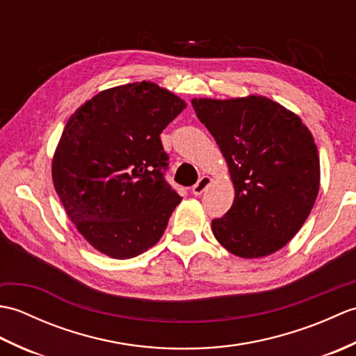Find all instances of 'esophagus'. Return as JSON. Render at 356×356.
I'll return each instance as SVG.
<instances>
[{
  "instance_id": "obj_1",
  "label": "esophagus",
  "mask_w": 356,
  "mask_h": 356,
  "mask_svg": "<svg viewBox=\"0 0 356 356\" xmlns=\"http://www.w3.org/2000/svg\"><path fill=\"white\" fill-rule=\"evenodd\" d=\"M211 182H213V179H211L209 176H202L199 179V182L193 186V194L194 195H200L211 185Z\"/></svg>"
}]
</instances>
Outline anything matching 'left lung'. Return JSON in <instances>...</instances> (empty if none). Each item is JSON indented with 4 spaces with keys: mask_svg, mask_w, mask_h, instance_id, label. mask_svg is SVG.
Instances as JSON below:
<instances>
[{
    "mask_svg": "<svg viewBox=\"0 0 356 356\" xmlns=\"http://www.w3.org/2000/svg\"><path fill=\"white\" fill-rule=\"evenodd\" d=\"M214 136L236 191L232 207L211 223L214 237L241 259L287 245L311 214L320 190V156L301 119L264 96L194 97Z\"/></svg>",
    "mask_w": 356,
    "mask_h": 356,
    "instance_id": "8db88e82",
    "label": "left lung"
}]
</instances>
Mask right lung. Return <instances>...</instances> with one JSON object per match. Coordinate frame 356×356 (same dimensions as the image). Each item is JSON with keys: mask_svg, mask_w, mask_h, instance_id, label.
Segmentation results:
<instances>
[{"mask_svg": "<svg viewBox=\"0 0 356 356\" xmlns=\"http://www.w3.org/2000/svg\"><path fill=\"white\" fill-rule=\"evenodd\" d=\"M186 104L154 82L97 93L73 113L53 154L51 179L90 245L127 260L154 246L182 197L166 184L161 133Z\"/></svg>", "mask_w": 356, "mask_h": 356, "instance_id": "right-lung-1", "label": "right lung"}]
</instances>
